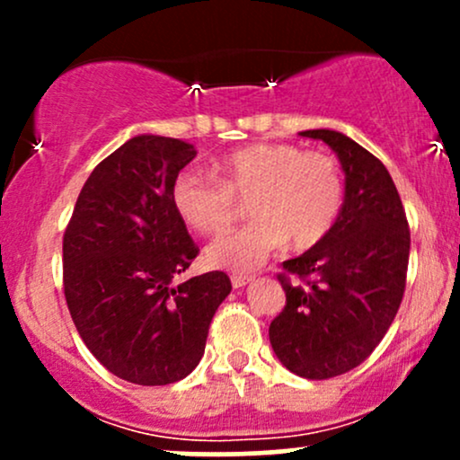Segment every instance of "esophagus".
Here are the masks:
<instances>
[{
  "instance_id": "esophagus-1",
  "label": "esophagus",
  "mask_w": 460,
  "mask_h": 460,
  "mask_svg": "<svg viewBox=\"0 0 460 460\" xmlns=\"http://www.w3.org/2000/svg\"><path fill=\"white\" fill-rule=\"evenodd\" d=\"M251 281H252L251 274H234V277H231V285H234V288H244V285H248Z\"/></svg>"
}]
</instances>
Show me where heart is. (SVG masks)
Masks as SVG:
<instances>
[{
    "label": "heart",
    "instance_id": "heart-1",
    "mask_svg": "<svg viewBox=\"0 0 460 460\" xmlns=\"http://www.w3.org/2000/svg\"><path fill=\"white\" fill-rule=\"evenodd\" d=\"M212 177L183 171L172 181L179 218L200 235L229 234L248 203L255 223L208 248L209 266L255 270L289 240L307 251L331 234L344 208L340 162L289 142H252L212 162Z\"/></svg>",
    "mask_w": 460,
    "mask_h": 460
}]
</instances>
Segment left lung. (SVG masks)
Returning <instances> with one entry per match:
<instances>
[{"label": "left lung", "instance_id": "1", "mask_svg": "<svg viewBox=\"0 0 460 460\" xmlns=\"http://www.w3.org/2000/svg\"><path fill=\"white\" fill-rule=\"evenodd\" d=\"M340 157L346 197L318 246L283 261L285 307L270 322L274 355L311 381L361 366L381 344L404 296L411 234L398 190L378 157L332 129L300 131Z\"/></svg>", "mask_w": 460, "mask_h": 460}]
</instances>
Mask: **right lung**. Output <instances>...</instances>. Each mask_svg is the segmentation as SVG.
Returning <instances> with one entry per match:
<instances>
[{"label":"right lung","instance_id":"add662e5","mask_svg":"<svg viewBox=\"0 0 460 460\" xmlns=\"http://www.w3.org/2000/svg\"><path fill=\"white\" fill-rule=\"evenodd\" d=\"M194 155L177 138L128 140L86 179L62 240V283L79 337L105 369L134 385L186 378L231 292L220 270L172 285L199 255L171 197Z\"/></svg>","mask_w":460,"mask_h":460}]
</instances>
